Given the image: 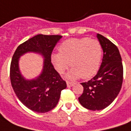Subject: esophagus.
I'll return each mask as SVG.
<instances>
[{"label": "esophagus", "instance_id": "34e87169", "mask_svg": "<svg viewBox=\"0 0 131 131\" xmlns=\"http://www.w3.org/2000/svg\"><path fill=\"white\" fill-rule=\"evenodd\" d=\"M74 85V83L69 82V81L67 82V87H72Z\"/></svg>", "mask_w": 131, "mask_h": 131}]
</instances>
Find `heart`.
Returning <instances> with one entry per match:
<instances>
[{"label":"heart","mask_w":131,"mask_h":131,"mask_svg":"<svg viewBox=\"0 0 131 131\" xmlns=\"http://www.w3.org/2000/svg\"><path fill=\"white\" fill-rule=\"evenodd\" d=\"M59 52L51 55L52 62L60 74H63L69 64L72 67L66 75L67 79L91 78L98 71L102 57L100 43L88 38H70L59 47Z\"/></svg>","instance_id":"heart-1"}]
</instances>
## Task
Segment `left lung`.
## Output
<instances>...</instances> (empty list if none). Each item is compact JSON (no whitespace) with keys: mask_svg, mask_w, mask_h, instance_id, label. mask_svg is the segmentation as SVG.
Returning <instances> with one entry per match:
<instances>
[{"mask_svg":"<svg viewBox=\"0 0 131 131\" xmlns=\"http://www.w3.org/2000/svg\"><path fill=\"white\" fill-rule=\"evenodd\" d=\"M103 50L101 66L97 74L83 87L79 101L83 107L93 111L102 110L115 100L123 82V64L118 48L103 36L97 34Z\"/></svg>","mask_w":131,"mask_h":131,"instance_id":"obj_1","label":"left lung"}]
</instances>
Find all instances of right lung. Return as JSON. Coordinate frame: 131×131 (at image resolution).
<instances>
[{
    "instance_id": "1",
    "label": "right lung",
    "mask_w": 131,
    "mask_h": 131,
    "mask_svg": "<svg viewBox=\"0 0 131 131\" xmlns=\"http://www.w3.org/2000/svg\"><path fill=\"white\" fill-rule=\"evenodd\" d=\"M59 35L38 34L17 47L10 64V81L16 95L24 106L35 112L46 113L54 109L59 102L61 91L67 83L51 63V54L59 40ZM27 52L41 55L44 59L43 69L34 79L27 80L21 74L19 58Z\"/></svg>"
}]
</instances>
